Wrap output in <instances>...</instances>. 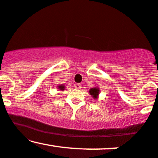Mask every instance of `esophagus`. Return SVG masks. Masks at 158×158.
Segmentation results:
<instances>
[{
	"label": "esophagus",
	"instance_id": "34e87169",
	"mask_svg": "<svg viewBox=\"0 0 158 158\" xmlns=\"http://www.w3.org/2000/svg\"><path fill=\"white\" fill-rule=\"evenodd\" d=\"M74 87H75L77 89H80V88H81V85L79 84V83H77V84L74 85Z\"/></svg>",
	"mask_w": 158,
	"mask_h": 158
}]
</instances>
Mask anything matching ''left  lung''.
<instances>
[{
	"label": "left lung",
	"instance_id": "1",
	"mask_svg": "<svg viewBox=\"0 0 158 158\" xmlns=\"http://www.w3.org/2000/svg\"><path fill=\"white\" fill-rule=\"evenodd\" d=\"M89 92L90 95L93 96L94 98H97V96L99 95V88H91Z\"/></svg>",
	"mask_w": 158,
	"mask_h": 158
}]
</instances>
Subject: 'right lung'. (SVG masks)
<instances>
[{"label": "right lung", "instance_id": "right-lung-1", "mask_svg": "<svg viewBox=\"0 0 158 158\" xmlns=\"http://www.w3.org/2000/svg\"><path fill=\"white\" fill-rule=\"evenodd\" d=\"M59 88H60V90H64V86H62V85H60V86H59Z\"/></svg>", "mask_w": 158, "mask_h": 158}]
</instances>
